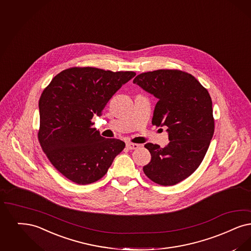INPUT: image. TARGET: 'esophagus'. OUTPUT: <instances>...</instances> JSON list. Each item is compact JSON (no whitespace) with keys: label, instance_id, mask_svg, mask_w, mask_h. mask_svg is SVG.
Masks as SVG:
<instances>
[{"label":"esophagus","instance_id":"34e87169","mask_svg":"<svg viewBox=\"0 0 251 251\" xmlns=\"http://www.w3.org/2000/svg\"><path fill=\"white\" fill-rule=\"evenodd\" d=\"M126 148L128 149V150H137L138 148H139V145L138 144H133V143H127L126 144Z\"/></svg>","mask_w":251,"mask_h":251}]
</instances>
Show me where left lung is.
I'll use <instances>...</instances> for the list:
<instances>
[{
    "label": "left lung",
    "mask_w": 251,
    "mask_h": 251,
    "mask_svg": "<svg viewBox=\"0 0 251 251\" xmlns=\"http://www.w3.org/2000/svg\"><path fill=\"white\" fill-rule=\"evenodd\" d=\"M133 83L154 95L152 124L167 126L169 144L148 143L151 161L146 176L161 186H173L189 177L203 160L214 134L212 100L206 89L191 74L157 70L138 75Z\"/></svg>",
    "instance_id": "8db88e82"
}]
</instances>
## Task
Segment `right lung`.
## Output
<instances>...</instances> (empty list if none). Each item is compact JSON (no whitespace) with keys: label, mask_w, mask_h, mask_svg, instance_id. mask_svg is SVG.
<instances>
[{"label":"right lung","mask_w":251,"mask_h":251,"mask_svg":"<svg viewBox=\"0 0 251 251\" xmlns=\"http://www.w3.org/2000/svg\"><path fill=\"white\" fill-rule=\"evenodd\" d=\"M135 75L73 67L58 74L39 100L41 148L52 165L79 185L100 179L125 148L123 141L104 138L92 128L112 96Z\"/></svg>","instance_id":"right-lung-1"}]
</instances>
